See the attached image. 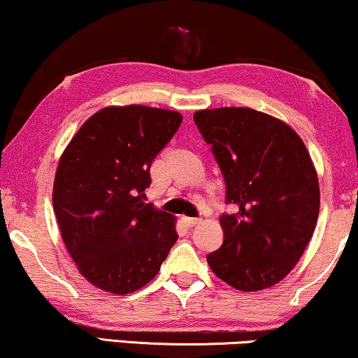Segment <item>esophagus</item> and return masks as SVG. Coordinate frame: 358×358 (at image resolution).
Returning <instances> with one entry per match:
<instances>
[{"mask_svg":"<svg viewBox=\"0 0 358 358\" xmlns=\"http://www.w3.org/2000/svg\"><path fill=\"white\" fill-rule=\"evenodd\" d=\"M182 222L187 224V227H195V224H199L200 222H202V218H190V217H182Z\"/></svg>","mask_w":358,"mask_h":358,"instance_id":"1","label":"esophagus"}]
</instances>
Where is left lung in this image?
Returning <instances> with one entry per match:
<instances>
[{
	"mask_svg": "<svg viewBox=\"0 0 358 358\" xmlns=\"http://www.w3.org/2000/svg\"><path fill=\"white\" fill-rule=\"evenodd\" d=\"M194 120L238 208L220 217L224 239L208 266L236 290L273 287L315 233L320 182L310 153L290 125L249 107L197 110Z\"/></svg>",
	"mask_w": 358,
	"mask_h": 358,
	"instance_id": "left-lung-1",
	"label": "left lung"
}]
</instances>
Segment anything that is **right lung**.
<instances>
[{
  "label": "right lung",
  "instance_id": "add662e5",
  "mask_svg": "<svg viewBox=\"0 0 358 358\" xmlns=\"http://www.w3.org/2000/svg\"><path fill=\"white\" fill-rule=\"evenodd\" d=\"M180 122L176 110L104 107L63 151L53 212L78 271L101 290L127 295L145 287L178 241L174 217L146 203L145 189Z\"/></svg>",
  "mask_w": 358,
  "mask_h": 358
}]
</instances>
